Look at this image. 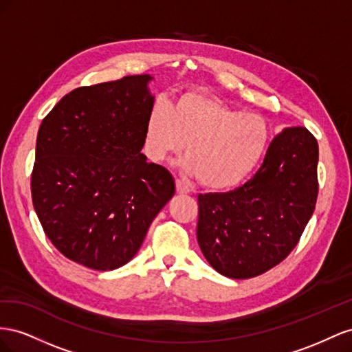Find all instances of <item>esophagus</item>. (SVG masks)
<instances>
[{
	"label": "esophagus",
	"instance_id": "obj_1",
	"mask_svg": "<svg viewBox=\"0 0 352 352\" xmlns=\"http://www.w3.org/2000/svg\"><path fill=\"white\" fill-rule=\"evenodd\" d=\"M175 190L178 195H187L190 192V188L182 182V179H178V178L175 179Z\"/></svg>",
	"mask_w": 352,
	"mask_h": 352
}]
</instances>
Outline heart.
<instances>
[{
  "instance_id": "obj_1",
  "label": "heart",
  "mask_w": 352,
  "mask_h": 352,
  "mask_svg": "<svg viewBox=\"0 0 352 352\" xmlns=\"http://www.w3.org/2000/svg\"><path fill=\"white\" fill-rule=\"evenodd\" d=\"M270 138L264 116L243 113L215 96L190 91L169 110L155 104L146 122V152L160 162L186 146V168L210 190L242 183L263 156Z\"/></svg>"
}]
</instances>
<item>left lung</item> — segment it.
<instances>
[{"instance_id": "obj_1", "label": "left lung", "mask_w": 352, "mask_h": 352, "mask_svg": "<svg viewBox=\"0 0 352 352\" xmlns=\"http://www.w3.org/2000/svg\"><path fill=\"white\" fill-rule=\"evenodd\" d=\"M317 164L316 137L304 126L286 128L243 186L199 195L197 242L212 268L250 278L282 263L314 212Z\"/></svg>"}]
</instances>
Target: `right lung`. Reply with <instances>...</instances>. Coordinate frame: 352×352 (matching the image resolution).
Listing matches in <instances>:
<instances>
[{
  "label": "right lung",
  "instance_id": "1",
  "mask_svg": "<svg viewBox=\"0 0 352 352\" xmlns=\"http://www.w3.org/2000/svg\"><path fill=\"white\" fill-rule=\"evenodd\" d=\"M150 75L79 87L39 126L31 192L60 254L98 271L125 265L175 193L173 175L142 153L155 97Z\"/></svg>",
  "mask_w": 352,
  "mask_h": 352
}]
</instances>
